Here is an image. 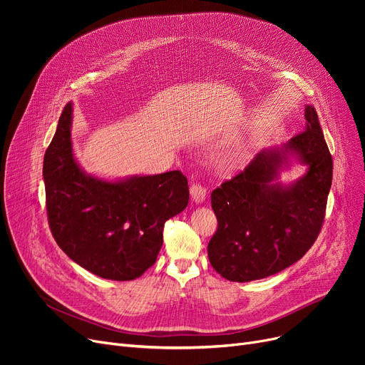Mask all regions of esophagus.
<instances>
[{
    "instance_id": "esophagus-1",
    "label": "esophagus",
    "mask_w": 365,
    "mask_h": 365,
    "mask_svg": "<svg viewBox=\"0 0 365 365\" xmlns=\"http://www.w3.org/2000/svg\"><path fill=\"white\" fill-rule=\"evenodd\" d=\"M205 195H207V190H205V187L202 185H200V183H192V185H190V198H192V201L195 204L204 202Z\"/></svg>"
}]
</instances>
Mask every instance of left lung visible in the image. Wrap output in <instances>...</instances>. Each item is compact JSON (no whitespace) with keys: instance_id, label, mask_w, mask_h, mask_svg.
Masks as SVG:
<instances>
[{"instance_id":"left-lung-1","label":"left lung","mask_w":365,"mask_h":365,"mask_svg":"<svg viewBox=\"0 0 365 365\" xmlns=\"http://www.w3.org/2000/svg\"><path fill=\"white\" fill-rule=\"evenodd\" d=\"M306 127L281 148L264 149L231 180L212 192L217 231L208 259L223 278L237 282L278 274L309 250L325 216L333 160L314 106L304 109ZM296 156L309 171L289 187L274 180Z\"/></svg>"}]
</instances>
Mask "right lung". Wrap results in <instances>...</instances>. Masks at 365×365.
I'll return each instance as SVG.
<instances>
[{
	"label": "right lung",
	"instance_id": "right-lung-1",
	"mask_svg": "<svg viewBox=\"0 0 365 365\" xmlns=\"http://www.w3.org/2000/svg\"><path fill=\"white\" fill-rule=\"evenodd\" d=\"M72 103L48 145L43 176L50 231L62 250L105 279L139 278L155 263L164 223L189 201L182 171L108 182L86 175L71 140Z\"/></svg>",
	"mask_w": 365,
	"mask_h": 365
}]
</instances>
